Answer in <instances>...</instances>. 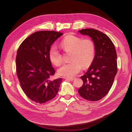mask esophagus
I'll return each instance as SVG.
<instances>
[{
	"label": "esophagus",
	"instance_id": "esophagus-1",
	"mask_svg": "<svg viewBox=\"0 0 132 132\" xmlns=\"http://www.w3.org/2000/svg\"><path fill=\"white\" fill-rule=\"evenodd\" d=\"M64 78L66 80H70V81H73L75 79V78H66V77H65Z\"/></svg>",
	"mask_w": 132,
	"mask_h": 132
}]
</instances>
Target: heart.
Returning <instances> with one entry per match:
<instances>
[{"mask_svg":"<svg viewBox=\"0 0 132 132\" xmlns=\"http://www.w3.org/2000/svg\"><path fill=\"white\" fill-rule=\"evenodd\" d=\"M60 46L66 52H70V61L69 63L62 65L58 70L59 75L66 78H72L77 75L82 67L87 68L93 62L95 53L96 45L90 38L82 37L68 35L60 42ZM48 58L54 65L58 66L62 62V56L58 48L52 46L48 51Z\"/></svg>","mask_w":132,"mask_h":132,"instance_id":"heart-1","label":"heart"}]
</instances>
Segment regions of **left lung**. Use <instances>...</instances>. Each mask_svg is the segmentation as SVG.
<instances>
[{
	"label": "left lung",
	"instance_id": "obj_1",
	"mask_svg": "<svg viewBox=\"0 0 132 132\" xmlns=\"http://www.w3.org/2000/svg\"><path fill=\"white\" fill-rule=\"evenodd\" d=\"M81 34L91 37L96 45L94 60L82 76L83 85L78 92L82 98L97 101L110 91L117 73V55L114 45L106 34L94 29H83Z\"/></svg>",
	"mask_w": 132,
	"mask_h": 132
}]
</instances>
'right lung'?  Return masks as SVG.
<instances>
[{"mask_svg":"<svg viewBox=\"0 0 132 132\" xmlns=\"http://www.w3.org/2000/svg\"><path fill=\"white\" fill-rule=\"evenodd\" d=\"M62 34L54 31H36L18 48L16 71L20 86L28 97L36 103L51 100L59 91L62 79L50 80L55 71L48 58V51Z\"/></svg>","mask_w":132,"mask_h":132,"instance_id":"obj_1","label":"right lung"}]
</instances>
